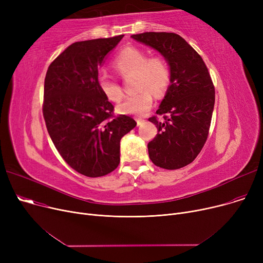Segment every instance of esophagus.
<instances>
[{
	"instance_id": "obj_1",
	"label": "esophagus",
	"mask_w": 263,
	"mask_h": 263,
	"mask_svg": "<svg viewBox=\"0 0 263 263\" xmlns=\"http://www.w3.org/2000/svg\"><path fill=\"white\" fill-rule=\"evenodd\" d=\"M135 120H136L137 126H141V124L144 122V119H141V118H136Z\"/></svg>"
}]
</instances>
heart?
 Listing matches in <instances>:
<instances>
[{
  "label": "heart",
  "mask_w": 263,
  "mask_h": 263,
  "mask_svg": "<svg viewBox=\"0 0 263 263\" xmlns=\"http://www.w3.org/2000/svg\"><path fill=\"white\" fill-rule=\"evenodd\" d=\"M114 67L122 77L135 76V95L127 97L117 105V112L123 115H143L153 106V93L160 96L168 88L171 69L161 57L148 58V54L139 48L129 47L121 50L114 60ZM98 85L106 98L117 102L122 97L120 85L106 73H100Z\"/></svg>",
  "instance_id": "1"
}]
</instances>
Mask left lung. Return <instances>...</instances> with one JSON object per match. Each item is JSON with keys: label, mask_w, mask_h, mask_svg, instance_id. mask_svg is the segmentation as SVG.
Segmentation results:
<instances>
[{"label": "left lung", "mask_w": 263, "mask_h": 263, "mask_svg": "<svg viewBox=\"0 0 263 263\" xmlns=\"http://www.w3.org/2000/svg\"><path fill=\"white\" fill-rule=\"evenodd\" d=\"M157 50L171 69V84L157 110L158 134L148 143L150 160L165 170H178L196 159L208 137L215 101L214 86L200 55L175 33L147 32L131 36Z\"/></svg>", "instance_id": "8db88e82"}]
</instances>
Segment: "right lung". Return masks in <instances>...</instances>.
I'll list each match as a JSON object with an SVG mask.
<instances>
[{"mask_svg": "<svg viewBox=\"0 0 263 263\" xmlns=\"http://www.w3.org/2000/svg\"><path fill=\"white\" fill-rule=\"evenodd\" d=\"M122 37L70 45L45 79L43 113L51 140L69 166L90 178L118 166L121 137L136 126L130 116H113L114 106L98 85V68Z\"/></svg>", "mask_w": 263, "mask_h": 263, "instance_id": "add662e5", "label": "right lung"}]
</instances>
